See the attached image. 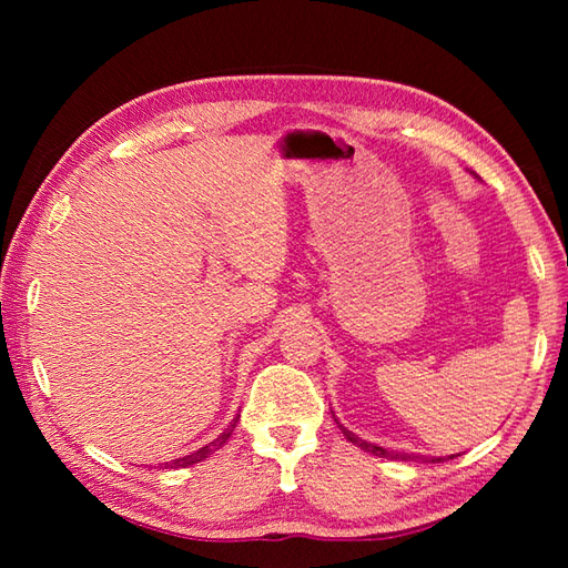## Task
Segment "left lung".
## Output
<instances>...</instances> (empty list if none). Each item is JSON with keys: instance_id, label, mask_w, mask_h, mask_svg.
<instances>
[{"instance_id": "left-lung-1", "label": "left lung", "mask_w": 568, "mask_h": 568, "mask_svg": "<svg viewBox=\"0 0 568 568\" xmlns=\"http://www.w3.org/2000/svg\"><path fill=\"white\" fill-rule=\"evenodd\" d=\"M344 432V437L348 439V442H354L356 446H361V449H366V452H371V454H376V456H385V458H393V456H397V454H393V452H388V449H383V446H373V444H368V442H364V439H358V437H354L352 432H346V429H342ZM405 458H415V456H405ZM449 458H454V456H449ZM432 464H437V462H444V458H429Z\"/></svg>"}]
</instances>
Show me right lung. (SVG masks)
Instances as JSON below:
<instances>
[{
  "label": "right lung",
  "instance_id": "right-lung-1",
  "mask_svg": "<svg viewBox=\"0 0 568 568\" xmlns=\"http://www.w3.org/2000/svg\"><path fill=\"white\" fill-rule=\"evenodd\" d=\"M229 434H232V429L222 432L220 437H216L214 442H210L207 446H202V449L192 452V454H187V456H183V458H173V462H165L163 466H165V468H185V466H192V464H200V462H204V458H207L212 452L220 449V446L229 439Z\"/></svg>",
  "mask_w": 568,
  "mask_h": 568
}]
</instances>
